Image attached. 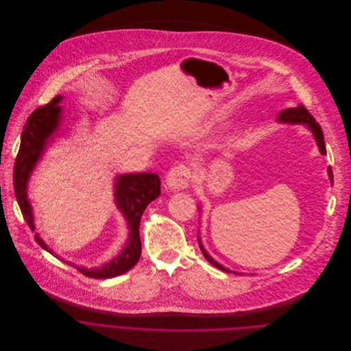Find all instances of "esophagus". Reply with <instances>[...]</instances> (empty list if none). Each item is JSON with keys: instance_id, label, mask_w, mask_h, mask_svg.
Returning a JSON list of instances; mask_svg holds the SVG:
<instances>
[{"instance_id": "obj_1", "label": "esophagus", "mask_w": 351, "mask_h": 351, "mask_svg": "<svg viewBox=\"0 0 351 351\" xmlns=\"http://www.w3.org/2000/svg\"><path fill=\"white\" fill-rule=\"evenodd\" d=\"M192 180V171L185 165H177L174 166L166 176V185L171 191H180L185 189Z\"/></svg>"}]
</instances>
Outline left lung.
<instances>
[{
	"mask_svg": "<svg viewBox=\"0 0 351 351\" xmlns=\"http://www.w3.org/2000/svg\"><path fill=\"white\" fill-rule=\"evenodd\" d=\"M278 120H279V121H284V123H303V124H306V125L313 131L314 138H315V141H317V144H318V147H319L321 154H322V155H326V149H325V143H324V135H322L321 125L315 121V119H314L313 114L304 108V105L300 104V105H298V106H295V108H289V109L282 110L281 113H279ZM328 171H329V178H330V181L333 182L332 169L329 167ZM199 245H200V243H199ZM200 249H202V252H203V254H204V257H206V260H207L208 263H212L215 267H217V268H220V269H223V271H226V272H230V269L224 268L221 264H219L217 261H215L212 257H210V256L206 253V250L202 247V245H200Z\"/></svg>",
	"mask_w": 351,
	"mask_h": 351,
	"instance_id": "left-lung-1",
	"label": "left lung"
}]
</instances>
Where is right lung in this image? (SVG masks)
<instances>
[{
    "label": "right lung",
    "mask_w": 351,
    "mask_h": 351,
    "mask_svg": "<svg viewBox=\"0 0 351 351\" xmlns=\"http://www.w3.org/2000/svg\"><path fill=\"white\" fill-rule=\"evenodd\" d=\"M60 97H55L49 104L37 108L26 120L22 131V141L21 148L15 162L14 170V186L15 195L22 210L23 219L29 224V227L34 231L33 224V213L32 206L27 199L26 188L27 180L37 163L41 158L48 139L58 130L60 121L62 109L59 106ZM160 195V178L152 173H136V174H124L116 178L114 185V196L116 204L124 215L128 228L130 238L127 241L123 252L114 257L110 263L94 269H87L84 267H76L72 263L70 265L76 267L83 275L90 278L106 279L121 275L131 269L136 261L141 257V239H139V221L147 206L155 200ZM36 242L52 253L48 246L41 241L38 235H34Z\"/></svg>",
    "instance_id": "right-lung-1"
}]
</instances>
